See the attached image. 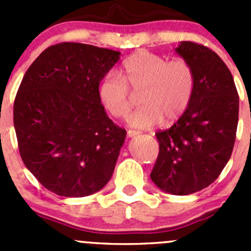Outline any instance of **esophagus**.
Wrapping results in <instances>:
<instances>
[{
	"label": "esophagus",
	"instance_id": "34e87169",
	"mask_svg": "<svg viewBox=\"0 0 251 251\" xmlns=\"http://www.w3.org/2000/svg\"><path fill=\"white\" fill-rule=\"evenodd\" d=\"M140 135V132L138 131H135V130H128L127 131V137H135V136Z\"/></svg>",
	"mask_w": 251,
	"mask_h": 251
}]
</instances>
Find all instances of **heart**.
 Segmentation results:
<instances>
[{
  "mask_svg": "<svg viewBox=\"0 0 251 251\" xmlns=\"http://www.w3.org/2000/svg\"><path fill=\"white\" fill-rule=\"evenodd\" d=\"M196 86L193 67L183 58L138 50L123 63L121 75L110 72L102 78L98 93L103 105L115 118H126L132 109L133 93L141 92L143 107L128 118L130 126L149 128L178 119L192 100Z\"/></svg>",
  "mask_w": 251,
  "mask_h": 251,
  "instance_id": "heart-1",
  "label": "heart"
}]
</instances>
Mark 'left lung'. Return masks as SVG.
I'll return each mask as SVG.
<instances>
[{"mask_svg": "<svg viewBox=\"0 0 251 251\" xmlns=\"http://www.w3.org/2000/svg\"><path fill=\"white\" fill-rule=\"evenodd\" d=\"M176 52L193 67L196 86L181 118L155 133L159 154L151 177L163 191L187 196L210 186L228 163L239 96L227 65L209 47L183 41Z\"/></svg>", "mask_w": 251, "mask_h": 251, "instance_id": "8db88e82", "label": "left lung"}]
</instances>
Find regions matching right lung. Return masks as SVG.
Wrapping results in <instances>:
<instances>
[{
  "instance_id": "1",
  "label": "right lung",
  "mask_w": 251,
  "mask_h": 251,
  "mask_svg": "<svg viewBox=\"0 0 251 251\" xmlns=\"http://www.w3.org/2000/svg\"><path fill=\"white\" fill-rule=\"evenodd\" d=\"M119 58L120 52L92 45H53L18 88L13 120L20 156L58 196H90L114 173L126 130L107 116L98 87Z\"/></svg>"
}]
</instances>
